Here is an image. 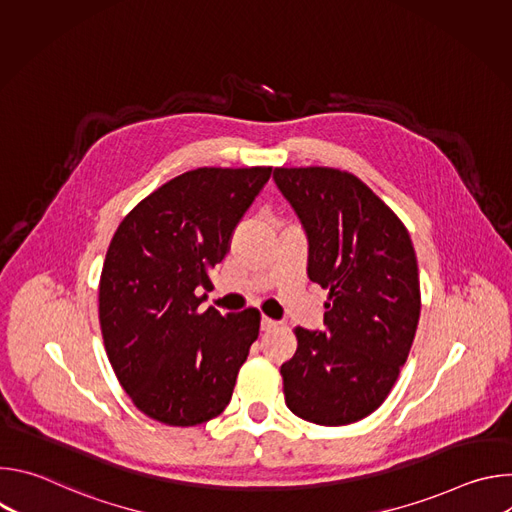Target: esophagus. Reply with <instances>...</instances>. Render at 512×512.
Instances as JSON below:
<instances>
[{
  "label": "esophagus",
  "mask_w": 512,
  "mask_h": 512,
  "mask_svg": "<svg viewBox=\"0 0 512 512\" xmlns=\"http://www.w3.org/2000/svg\"><path fill=\"white\" fill-rule=\"evenodd\" d=\"M273 328H277V322L271 320V318H267V316H263V318H261V330H263V332H269V330H273Z\"/></svg>",
  "instance_id": "34e87169"
}]
</instances>
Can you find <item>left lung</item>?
I'll return each instance as SVG.
<instances>
[{
	"instance_id": "obj_1",
	"label": "left lung",
	"mask_w": 512,
	"mask_h": 512,
	"mask_svg": "<svg viewBox=\"0 0 512 512\" xmlns=\"http://www.w3.org/2000/svg\"><path fill=\"white\" fill-rule=\"evenodd\" d=\"M273 180L308 237V277L328 289L326 330L296 328L281 364L291 413L318 425L371 415L405 364L421 310L419 269L399 216L356 176L275 168Z\"/></svg>"
}]
</instances>
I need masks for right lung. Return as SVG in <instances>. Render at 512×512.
Listing matches in <instances>:
<instances>
[{
    "label": "right lung",
    "instance_id": "obj_1",
    "mask_svg": "<svg viewBox=\"0 0 512 512\" xmlns=\"http://www.w3.org/2000/svg\"><path fill=\"white\" fill-rule=\"evenodd\" d=\"M271 168H198L143 198L117 227L101 271L99 322L111 367L148 417L178 427L229 405L259 336V312H200L208 271Z\"/></svg>",
    "mask_w": 512,
    "mask_h": 512
}]
</instances>
